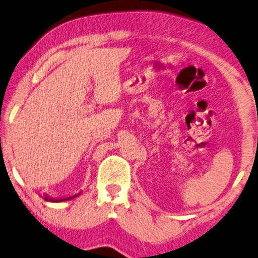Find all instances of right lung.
Wrapping results in <instances>:
<instances>
[{"label": "right lung", "mask_w": 258, "mask_h": 258, "mask_svg": "<svg viewBox=\"0 0 258 258\" xmlns=\"http://www.w3.org/2000/svg\"><path fill=\"white\" fill-rule=\"evenodd\" d=\"M80 195V192L79 194H77V195H74V196H70V197H64V198H51L50 196H43L44 197V200L46 201V202H63V201H70V200H72V198H76L77 196H79Z\"/></svg>", "instance_id": "1"}]
</instances>
